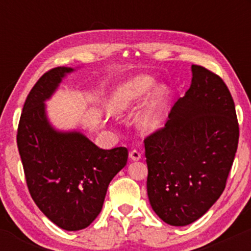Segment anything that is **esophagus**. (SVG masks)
<instances>
[{
	"label": "esophagus",
	"mask_w": 251,
	"mask_h": 251,
	"mask_svg": "<svg viewBox=\"0 0 251 251\" xmlns=\"http://www.w3.org/2000/svg\"><path fill=\"white\" fill-rule=\"evenodd\" d=\"M130 158H131V160H133V161L140 160V159L142 158V153L138 151V149H132V151H130Z\"/></svg>",
	"instance_id": "esophagus-1"
}]
</instances>
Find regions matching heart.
<instances>
[{
  "instance_id": "1",
  "label": "heart",
  "mask_w": 251,
  "mask_h": 251,
  "mask_svg": "<svg viewBox=\"0 0 251 251\" xmlns=\"http://www.w3.org/2000/svg\"><path fill=\"white\" fill-rule=\"evenodd\" d=\"M154 85H155V78L149 75H138L125 80L114 88L108 100V107L114 114L127 113L146 97ZM165 97V86H159L153 91L138 115L137 121L141 128L151 130L158 125Z\"/></svg>"
}]
</instances>
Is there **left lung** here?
I'll use <instances>...</instances> for the list:
<instances>
[{"label": "left lung", "mask_w": 251, "mask_h": 251, "mask_svg": "<svg viewBox=\"0 0 251 251\" xmlns=\"http://www.w3.org/2000/svg\"><path fill=\"white\" fill-rule=\"evenodd\" d=\"M192 76L165 126L144 140L149 203L171 226L197 221L220 198L239 140L233 98L224 80L194 64Z\"/></svg>", "instance_id": "8db88e82"}]
</instances>
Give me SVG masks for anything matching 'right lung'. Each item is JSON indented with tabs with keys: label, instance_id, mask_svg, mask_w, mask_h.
I'll return each instance as SVG.
<instances>
[{
	"label": "right lung",
	"instance_id": "add662e5",
	"mask_svg": "<svg viewBox=\"0 0 251 251\" xmlns=\"http://www.w3.org/2000/svg\"><path fill=\"white\" fill-rule=\"evenodd\" d=\"M73 68L58 67L39 78L27 95L17 144L30 196L65 231H80L100 215L108 186L127 163L125 147L100 149L78 131H57L48 121L50 100Z\"/></svg>",
	"mask_w": 251,
	"mask_h": 251
}]
</instances>
